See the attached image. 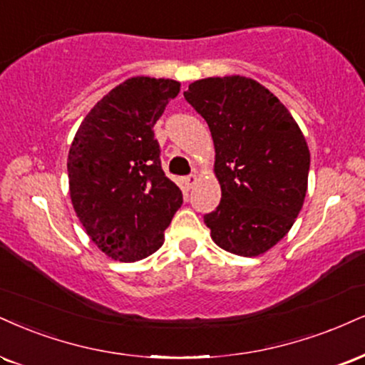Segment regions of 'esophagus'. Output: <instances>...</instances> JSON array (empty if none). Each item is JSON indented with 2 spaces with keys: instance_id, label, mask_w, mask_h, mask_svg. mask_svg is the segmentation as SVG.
Segmentation results:
<instances>
[{
  "instance_id": "esophagus-1",
  "label": "esophagus",
  "mask_w": 365,
  "mask_h": 365,
  "mask_svg": "<svg viewBox=\"0 0 365 365\" xmlns=\"http://www.w3.org/2000/svg\"><path fill=\"white\" fill-rule=\"evenodd\" d=\"M183 183H185L187 188H192L197 183V175H188V177L183 178Z\"/></svg>"
}]
</instances>
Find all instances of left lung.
Wrapping results in <instances>:
<instances>
[{
    "label": "left lung",
    "instance_id": "obj_1",
    "mask_svg": "<svg viewBox=\"0 0 365 365\" xmlns=\"http://www.w3.org/2000/svg\"><path fill=\"white\" fill-rule=\"evenodd\" d=\"M207 122L221 202L204 222L217 247L265 253L287 235L308 188L309 149L274 93L250 78H205L183 93Z\"/></svg>",
    "mask_w": 365,
    "mask_h": 365
}]
</instances>
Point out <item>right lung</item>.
<instances>
[{"mask_svg":"<svg viewBox=\"0 0 365 365\" xmlns=\"http://www.w3.org/2000/svg\"><path fill=\"white\" fill-rule=\"evenodd\" d=\"M180 83L130 78L81 122L68 156L73 207L91 241L118 262L160 250L182 205V190L161 168L156 120Z\"/></svg>","mask_w":365,"mask_h":365,"instance_id":"obj_1","label":"right lung"}]
</instances>
